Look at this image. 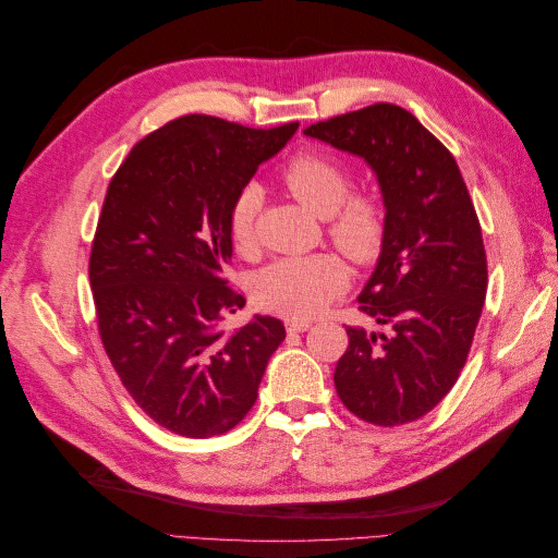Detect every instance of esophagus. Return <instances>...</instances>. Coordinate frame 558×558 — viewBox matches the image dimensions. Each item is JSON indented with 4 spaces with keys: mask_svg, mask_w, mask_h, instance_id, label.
I'll list each match as a JSON object with an SVG mask.
<instances>
[{
    "mask_svg": "<svg viewBox=\"0 0 558 558\" xmlns=\"http://www.w3.org/2000/svg\"><path fill=\"white\" fill-rule=\"evenodd\" d=\"M312 324L310 320H300V318H286V330L289 332H305L310 330Z\"/></svg>",
    "mask_w": 558,
    "mask_h": 558,
    "instance_id": "34e87169",
    "label": "esophagus"
}]
</instances>
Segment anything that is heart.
<instances>
[{
  "mask_svg": "<svg viewBox=\"0 0 558 558\" xmlns=\"http://www.w3.org/2000/svg\"><path fill=\"white\" fill-rule=\"evenodd\" d=\"M281 183L298 202L316 216L328 218L326 234L356 267L375 265L388 240V211L379 195L351 189L347 165L332 156H293L281 170ZM263 193L246 183L232 197L228 234L244 256L256 251V216ZM347 269L332 253H314L302 258H283L260 269L253 283V298L265 312L291 318H314L344 291Z\"/></svg>",
  "mask_w": 558,
  "mask_h": 558,
  "instance_id": "b5f03b06",
  "label": "heart"
}]
</instances>
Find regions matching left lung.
Listing matches in <instances>:
<instances>
[{
    "label": "left lung",
    "instance_id": "8db88e82",
    "mask_svg": "<svg viewBox=\"0 0 558 558\" xmlns=\"http://www.w3.org/2000/svg\"><path fill=\"white\" fill-rule=\"evenodd\" d=\"M369 162L388 240L359 302L379 332L347 328L335 388L344 408L393 428L428 414L459 379L486 300L482 226L449 148L402 107L379 102L305 130Z\"/></svg>",
    "mask_w": 558,
    "mask_h": 558
}]
</instances>
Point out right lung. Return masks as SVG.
Returning <instances> with one entry per match:
<instances>
[{"instance_id":"right-lung-1","label":"right lung","mask_w":558,"mask_h":558,"mask_svg":"<svg viewBox=\"0 0 558 558\" xmlns=\"http://www.w3.org/2000/svg\"><path fill=\"white\" fill-rule=\"evenodd\" d=\"M295 130L181 116L146 134L107 189L88 263L99 340L132 400L177 435L238 426L286 337L272 316L223 328L246 302L223 267L232 197Z\"/></svg>"}]
</instances>
